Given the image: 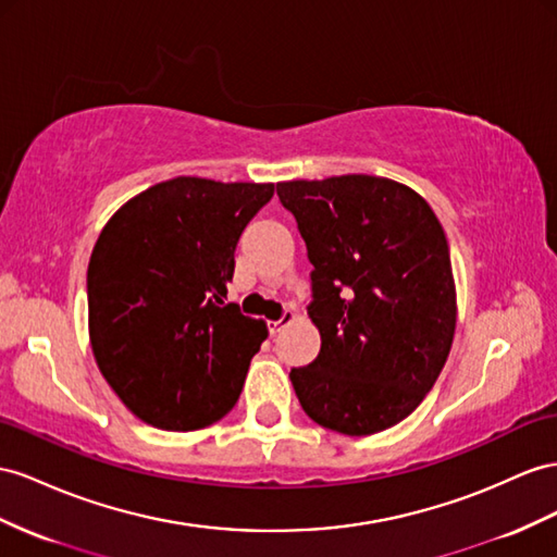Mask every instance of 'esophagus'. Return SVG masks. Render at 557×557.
I'll return each mask as SVG.
<instances>
[{
  "label": "esophagus",
  "instance_id": "esophagus-1",
  "mask_svg": "<svg viewBox=\"0 0 557 557\" xmlns=\"http://www.w3.org/2000/svg\"><path fill=\"white\" fill-rule=\"evenodd\" d=\"M294 318H296V315H294L292 310H284V315H282L280 320H270V322H268V332L273 334V336L280 334V332L284 330V326H287L289 322H294Z\"/></svg>",
  "mask_w": 557,
  "mask_h": 557
}]
</instances>
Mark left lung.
I'll return each mask as SVG.
<instances>
[{"label":"left lung","instance_id":"1","mask_svg":"<svg viewBox=\"0 0 557 557\" xmlns=\"http://www.w3.org/2000/svg\"><path fill=\"white\" fill-rule=\"evenodd\" d=\"M306 242L318 358L292 369L306 414L372 435L433 388L456 326L445 231L425 199L391 178L348 174L277 183Z\"/></svg>","mask_w":557,"mask_h":557}]
</instances>
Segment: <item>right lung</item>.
<instances>
[{"label":"right lung","mask_w":557,"mask_h":557,"mask_svg":"<svg viewBox=\"0 0 557 557\" xmlns=\"http://www.w3.org/2000/svg\"><path fill=\"white\" fill-rule=\"evenodd\" d=\"M273 183L178 176L129 199L98 235L87 270L98 369L134 414L197 431L237 403L268 336L223 304L235 247Z\"/></svg>","instance_id":"add662e5"}]
</instances>
